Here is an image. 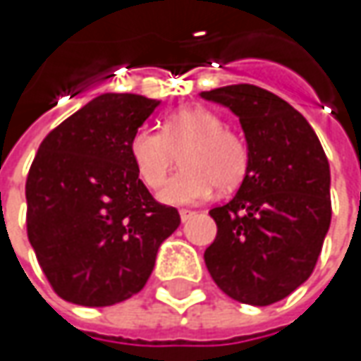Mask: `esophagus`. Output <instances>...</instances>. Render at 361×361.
Instances as JSON below:
<instances>
[{
	"mask_svg": "<svg viewBox=\"0 0 361 361\" xmlns=\"http://www.w3.org/2000/svg\"><path fill=\"white\" fill-rule=\"evenodd\" d=\"M192 216H195V211H188V209H183V211H180V221H183V223H187L188 219H192Z\"/></svg>",
	"mask_w": 361,
	"mask_h": 361,
	"instance_id": "esophagus-1",
	"label": "esophagus"
}]
</instances>
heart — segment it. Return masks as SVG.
Instances as JSON below:
<instances>
[{"label": "heart", "mask_w": 361, "mask_h": 361, "mask_svg": "<svg viewBox=\"0 0 361 361\" xmlns=\"http://www.w3.org/2000/svg\"><path fill=\"white\" fill-rule=\"evenodd\" d=\"M130 159L148 188H160L173 171L160 199L169 204H197L215 188L233 190L249 171V146L241 134L223 126L219 114L202 106H183L162 120V130L140 128L132 134Z\"/></svg>", "instance_id": "heart-1"}]
</instances>
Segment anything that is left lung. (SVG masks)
<instances>
[{
	"label": "left lung",
	"mask_w": 361,
	"mask_h": 361,
	"mask_svg": "<svg viewBox=\"0 0 361 361\" xmlns=\"http://www.w3.org/2000/svg\"><path fill=\"white\" fill-rule=\"evenodd\" d=\"M239 116L249 171L237 195L209 215L216 239L204 263L223 293L271 305L312 275L331 223L329 162L310 122L251 84L201 92Z\"/></svg>",
	"instance_id": "1"
}]
</instances>
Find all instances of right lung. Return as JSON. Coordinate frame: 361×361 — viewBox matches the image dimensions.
<instances>
[{
	"mask_svg": "<svg viewBox=\"0 0 361 361\" xmlns=\"http://www.w3.org/2000/svg\"><path fill=\"white\" fill-rule=\"evenodd\" d=\"M159 100L102 94L49 132L25 183L27 239L54 291L106 307L138 293L160 243L180 225L152 199L130 159V138Z\"/></svg>",
	"mask_w": 361,
	"mask_h": 361,
	"instance_id": "1",
	"label": "right lung"
}]
</instances>
